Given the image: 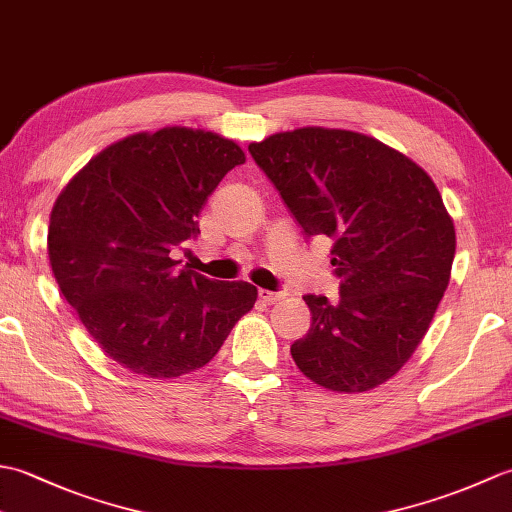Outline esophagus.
Returning <instances> with one entry per match:
<instances>
[{
  "label": "esophagus",
  "instance_id": "esophagus-1",
  "mask_svg": "<svg viewBox=\"0 0 512 512\" xmlns=\"http://www.w3.org/2000/svg\"><path fill=\"white\" fill-rule=\"evenodd\" d=\"M281 297H284V295H281V292H270V290H259V299H262L264 303H275V301H279Z\"/></svg>",
  "mask_w": 512,
  "mask_h": 512
}]
</instances>
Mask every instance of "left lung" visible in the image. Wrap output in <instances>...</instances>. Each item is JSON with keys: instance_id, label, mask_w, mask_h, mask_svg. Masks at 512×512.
<instances>
[{"instance_id": "8db88e82", "label": "left lung", "mask_w": 512, "mask_h": 512, "mask_svg": "<svg viewBox=\"0 0 512 512\" xmlns=\"http://www.w3.org/2000/svg\"><path fill=\"white\" fill-rule=\"evenodd\" d=\"M303 233L330 237L341 299L306 295L312 325L290 354L312 383L358 394L400 372L449 286L453 217L402 151L330 127L250 143Z\"/></svg>"}]
</instances>
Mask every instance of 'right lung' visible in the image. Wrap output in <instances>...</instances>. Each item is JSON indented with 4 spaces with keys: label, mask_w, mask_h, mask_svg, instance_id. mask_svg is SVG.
Returning a JSON list of instances; mask_svg holds the SVG:
<instances>
[{
    "label": "right lung",
    "mask_w": 512,
    "mask_h": 512,
    "mask_svg": "<svg viewBox=\"0 0 512 512\" xmlns=\"http://www.w3.org/2000/svg\"><path fill=\"white\" fill-rule=\"evenodd\" d=\"M244 162L235 140L173 125L116 140L59 193L48 226L52 275L118 365L149 378L191 374L253 310V284L206 279L171 257L200 233L206 198Z\"/></svg>",
    "instance_id": "add662e5"
}]
</instances>
